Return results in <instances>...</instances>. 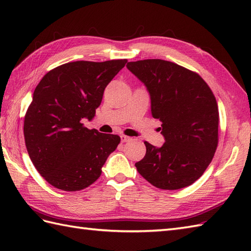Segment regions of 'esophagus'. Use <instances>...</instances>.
Instances as JSON below:
<instances>
[{
  "instance_id": "esophagus-1",
  "label": "esophagus",
  "mask_w": 251,
  "mask_h": 251,
  "mask_svg": "<svg viewBox=\"0 0 251 251\" xmlns=\"http://www.w3.org/2000/svg\"><path fill=\"white\" fill-rule=\"evenodd\" d=\"M121 140H122V142H129V141H131V138L128 137V136L122 135L121 136Z\"/></svg>"
}]
</instances>
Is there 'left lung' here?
Wrapping results in <instances>:
<instances>
[{
  "label": "left lung",
  "instance_id": "obj_1",
  "mask_svg": "<svg viewBox=\"0 0 251 251\" xmlns=\"http://www.w3.org/2000/svg\"><path fill=\"white\" fill-rule=\"evenodd\" d=\"M146 85L154 119L162 122V148L145 142L138 173L163 190L189 186L204 174L218 147L219 110L210 87L196 72L162 59L127 63Z\"/></svg>",
  "mask_w": 251,
  "mask_h": 251
}]
</instances>
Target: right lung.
Instances as JSON below:
<instances>
[{
  "mask_svg": "<svg viewBox=\"0 0 251 251\" xmlns=\"http://www.w3.org/2000/svg\"><path fill=\"white\" fill-rule=\"evenodd\" d=\"M127 59L74 61L47 72L25 116L26 151L37 172L55 188L74 192L93 184L121 142L117 135L88 129L112 78Z\"/></svg>",
  "mask_w": 251,
  "mask_h": 251,
  "instance_id": "1",
  "label": "right lung"
}]
</instances>
